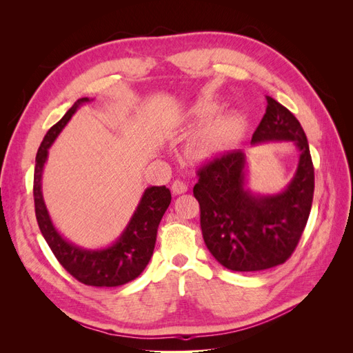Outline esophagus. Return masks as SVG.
Instances as JSON below:
<instances>
[{
    "label": "esophagus",
    "instance_id": "obj_1",
    "mask_svg": "<svg viewBox=\"0 0 353 353\" xmlns=\"http://www.w3.org/2000/svg\"><path fill=\"white\" fill-rule=\"evenodd\" d=\"M187 190H188V185L184 183V181H181V179H175L174 183H172V193H174L175 196H179V194L185 193Z\"/></svg>",
    "mask_w": 353,
    "mask_h": 353
}]
</instances>
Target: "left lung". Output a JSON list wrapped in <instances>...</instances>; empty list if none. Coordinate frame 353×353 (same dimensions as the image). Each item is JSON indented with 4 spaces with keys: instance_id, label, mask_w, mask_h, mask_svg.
Returning a JSON list of instances; mask_svg holds the SVG:
<instances>
[{
    "instance_id": "1",
    "label": "left lung",
    "mask_w": 353,
    "mask_h": 353,
    "mask_svg": "<svg viewBox=\"0 0 353 353\" xmlns=\"http://www.w3.org/2000/svg\"><path fill=\"white\" fill-rule=\"evenodd\" d=\"M266 103L250 144H294L299 162L290 183L280 193H254L248 187V154L232 150L203 165L193 190L206 248L231 271H262L284 263L311 213L314 165L303 128L279 101L266 97Z\"/></svg>"
}]
</instances>
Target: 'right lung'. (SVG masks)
I'll return each instance as SVG.
<instances>
[{"label": "right lung", "instance_id": "right-lung-1", "mask_svg": "<svg viewBox=\"0 0 353 353\" xmlns=\"http://www.w3.org/2000/svg\"><path fill=\"white\" fill-rule=\"evenodd\" d=\"M92 100L88 97L79 99L54 126L50 128L39 145L34 175L35 215L41 234L50 249L72 276L87 285L116 287L135 280L150 262L157 227L170 205L172 196L165 185L147 187L121 236L105 248L85 249L61 236L51 221L42 196V172L47 163L50 147L56 141L63 128L68 125L81 105Z\"/></svg>", "mask_w": 353, "mask_h": 353}]
</instances>
